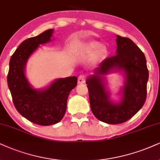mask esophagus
Segmentation results:
<instances>
[{
    "label": "esophagus",
    "mask_w": 160,
    "mask_h": 160,
    "mask_svg": "<svg viewBox=\"0 0 160 160\" xmlns=\"http://www.w3.org/2000/svg\"><path fill=\"white\" fill-rule=\"evenodd\" d=\"M85 82V76H79L78 78V84H84Z\"/></svg>",
    "instance_id": "1"
}]
</instances>
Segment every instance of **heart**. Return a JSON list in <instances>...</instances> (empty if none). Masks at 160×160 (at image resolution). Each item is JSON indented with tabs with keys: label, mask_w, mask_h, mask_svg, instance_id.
I'll list each match as a JSON object with an SVG mask.
<instances>
[{
	"label": "heart",
	"mask_w": 160,
	"mask_h": 160,
	"mask_svg": "<svg viewBox=\"0 0 160 160\" xmlns=\"http://www.w3.org/2000/svg\"><path fill=\"white\" fill-rule=\"evenodd\" d=\"M109 50L107 45L100 44L98 41H90L84 45L82 54L84 56H91L92 64H99L104 61L108 56Z\"/></svg>",
	"instance_id": "heart-1"
}]
</instances>
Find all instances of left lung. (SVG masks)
Returning <instances> with one entry per match:
<instances>
[{
	"label": "left lung",
	"mask_w": 160,
	"mask_h": 160,
	"mask_svg": "<svg viewBox=\"0 0 160 160\" xmlns=\"http://www.w3.org/2000/svg\"><path fill=\"white\" fill-rule=\"evenodd\" d=\"M116 41V56L103 61L86 80L92 113L111 125L128 121L141 109L148 80L146 58L140 49L131 39L119 35ZM113 72H121L124 78L119 102L112 99L107 86L106 76Z\"/></svg>",
	"instance_id": "8db88e82"
}]
</instances>
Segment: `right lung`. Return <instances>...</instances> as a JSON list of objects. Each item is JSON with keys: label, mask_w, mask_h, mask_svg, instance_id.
<instances>
[{"label": "right lung", "mask_w": 160, "mask_h": 160, "mask_svg": "<svg viewBox=\"0 0 160 160\" xmlns=\"http://www.w3.org/2000/svg\"><path fill=\"white\" fill-rule=\"evenodd\" d=\"M53 29H48L23 41L9 61L7 83L13 103L20 114L29 121L47 126L58 123L64 117L71 90L76 88L77 77L56 78L46 88L35 89L25 74L29 57L41 44L52 41Z\"/></svg>", "instance_id": "add662e5"}]
</instances>
